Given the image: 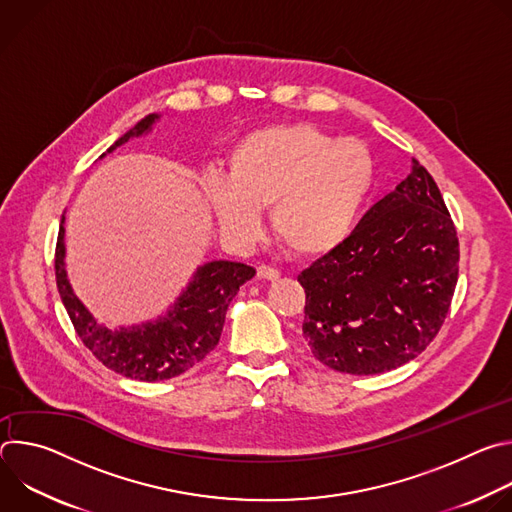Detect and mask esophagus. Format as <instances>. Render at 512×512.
Instances as JSON below:
<instances>
[{"label": "esophagus", "instance_id": "obj_1", "mask_svg": "<svg viewBox=\"0 0 512 512\" xmlns=\"http://www.w3.org/2000/svg\"><path fill=\"white\" fill-rule=\"evenodd\" d=\"M257 279H267V281H277L279 279V271L267 265H259L257 267Z\"/></svg>", "mask_w": 512, "mask_h": 512}]
</instances>
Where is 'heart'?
Listing matches in <instances>:
<instances>
[{
	"label": "heart",
	"mask_w": 512,
	"mask_h": 512,
	"mask_svg": "<svg viewBox=\"0 0 512 512\" xmlns=\"http://www.w3.org/2000/svg\"><path fill=\"white\" fill-rule=\"evenodd\" d=\"M373 182L375 160L362 141L294 123L239 137L227 178L210 176L204 198L229 241L251 243L259 210L271 206L275 237L296 257L320 259L348 239Z\"/></svg>",
	"instance_id": "1"
}]
</instances>
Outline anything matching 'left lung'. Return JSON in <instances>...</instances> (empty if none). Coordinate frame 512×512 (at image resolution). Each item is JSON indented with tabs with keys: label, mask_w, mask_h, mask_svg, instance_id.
Returning a JSON list of instances; mask_svg holds the SVG:
<instances>
[{
	"label": "left lung",
	"mask_w": 512,
	"mask_h": 512,
	"mask_svg": "<svg viewBox=\"0 0 512 512\" xmlns=\"http://www.w3.org/2000/svg\"><path fill=\"white\" fill-rule=\"evenodd\" d=\"M458 261L442 192L413 160L411 174L352 235L298 275L310 352L348 375H379L413 360L446 320Z\"/></svg>",
	"instance_id": "8db88e82"
}]
</instances>
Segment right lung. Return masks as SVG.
Masks as SVG:
<instances>
[{
    "label": "right lung",
    "mask_w": 512,
    "mask_h": 512,
    "mask_svg": "<svg viewBox=\"0 0 512 512\" xmlns=\"http://www.w3.org/2000/svg\"><path fill=\"white\" fill-rule=\"evenodd\" d=\"M158 119L160 115L156 113L143 117L111 145L107 154L131 137L152 131ZM54 269L60 300L83 344L107 369L143 383L178 377L214 350L221 340L229 304L237 296L239 287L255 275L253 267L237 261L204 263L196 269L188 287L164 316L129 328H107L83 306L66 277L64 214L60 218Z\"/></svg>",
    "instance_id": "right-lung-1"
}]
</instances>
